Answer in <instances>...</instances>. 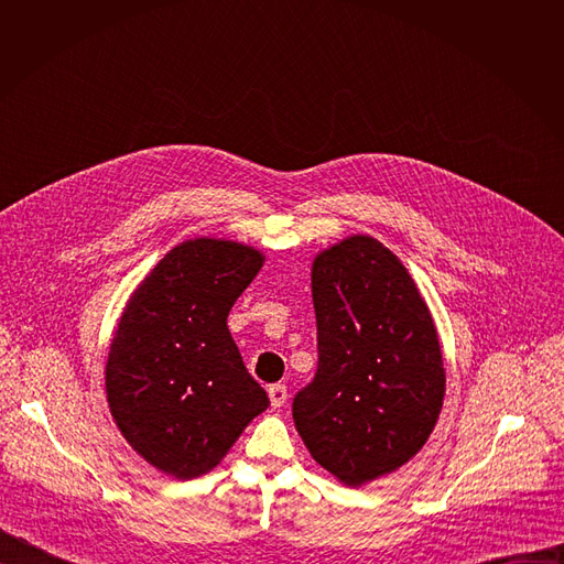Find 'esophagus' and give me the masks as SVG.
<instances>
[{
  "label": "esophagus",
  "mask_w": 564,
  "mask_h": 564,
  "mask_svg": "<svg viewBox=\"0 0 564 564\" xmlns=\"http://www.w3.org/2000/svg\"><path fill=\"white\" fill-rule=\"evenodd\" d=\"M268 394H270V401H272V409H281L285 404V399H288V388L283 383H272L268 388Z\"/></svg>",
  "instance_id": "esophagus-1"
}]
</instances>
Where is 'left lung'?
Masks as SVG:
<instances>
[{"instance_id": "8db88e82", "label": "left lung", "mask_w": 564, "mask_h": 564, "mask_svg": "<svg viewBox=\"0 0 564 564\" xmlns=\"http://www.w3.org/2000/svg\"><path fill=\"white\" fill-rule=\"evenodd\" d=\"M312 301L318 361L292 417L310 455L361 487L435 429L446 383L437 330L406 268L370 236L316 257Z\"/></svg>"}]
</instances>
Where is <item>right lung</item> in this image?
<instances>
[{
	"mask_svg": "<svg viewBox=\"0 0 564 564\" xmlns=\"http://www.w3.org/2000/svg\"><path fill=\"white\" fill-rule=\"evenodd\" d=\"M261 265L231 240H187L124 307L107 361L109 409L133 451L167 475L207 473L270 406L227 328Z\"/></svg>",
	"mask_w": 564,
	"mask_h": 564,
	"instance_id": "1",
	"label": "right lung"
}]
</instances>
